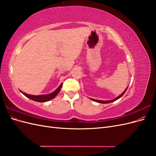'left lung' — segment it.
Masks as SVG:
<instances>
[{
	"label": "left lung",
	"instance_id": "obj_1",
	"mask_svg": "<svg viewBox=\"0 0 156 156\" xmlns=\"http://www.w3.org/2000/svg\"><path fill=\"white\" fill-rule=\"evenodd\" d=\"M127 87L126 88L125 90H124L123 92H122V93L120 94V95H119V96L116 97V98L113 99V100H107V101H103V100H95V99H92V98H90V100H92V101H96V102H98V103H111V102H113V101H115L117 100L118 99L120 98H121L122 96L124 95V94H125V92H126V90H127Z\"/></svg>",
	"mask_w": 156,
	"mask_h": 156
}]
</instances>
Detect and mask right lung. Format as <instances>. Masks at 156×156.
I'll return each instance as SVG.
<instances>
[{
  "instance_id": "add662e5",
  "label": "right lung",
  "mask_w": 156,
  "mask_h": 156,
  "mask_svg": "<svg viewBox=\"0 0 156 156\" xmlns=\"http://www.w3.org/2000/svg\"><path fill=\"white\" fill-rule=\"evenodd\" d=\"M62 87V83H61L60 85L52 93H50L48 94H43V95H38V96L30 95V94H26L21 90H20V92L23 94V95H25L26 97L29 98V99H30V100H32L33 101H37V102H46V101H48L52 100V99L55 98L56 96V95L58 94V92H60Z\"/></svg>"
}]
</instances>
